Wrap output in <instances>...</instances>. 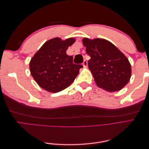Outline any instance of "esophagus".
<instances>
[{
	"label": "esophagus",
	"mask_w": 149,
	"mask_h": 149,
	"mask_svg": "<svg viewBox=\"0 0 149 149\" xmlns=\"http://www.w3.org/2000/svg\"><path fill=\"white\" fill-rule=\"evenodd\" d=\"M83 66L84 68H87L88 66V63L86 61V60H84L83 63Z\"/></svg>",
	"instance_id": "obj_1"
}]
</instances>
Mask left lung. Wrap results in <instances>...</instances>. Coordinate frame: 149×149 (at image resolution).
<instances>
[{
  "label": "left lung",
  "mask_w": 149,
  "mask_h": 149,
  "mask_svg": "<svg viewBox=\"0 0 149 149\" xmlns=\"http://www.w3.org/2000/svg\"><path fill=\"white\" fill-rule=\"evenodd\" d=\"M86 52L91 57L88 66L98 87L109 92L120 91L131 77L127 58L108 40L83 39Z\"/></svg>",
  "instance_id": "8db88e82"
}]
</instances>
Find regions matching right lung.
I'll use <instances>...</instances> for the list:
<instances>
[{
    "instance_id": "add662e5",
    "label": "right lung",
    "mask_w": 149,
    "mask_h": 149,
    "mask_svg": "<svg viewBox=\"0 0 149 149\" xmlns=\"http://www.w3.org/2000/svg\"><path fill=\"white\" fill-rule=\"evenodd\" d=\"M75 41L74 38L65 40L58 37L50 39L31 58V75L42 88L55 93L66 89L74 81L83 66L74 64L73 57L66 52Z\"/></svg>"
}]
</instances>
